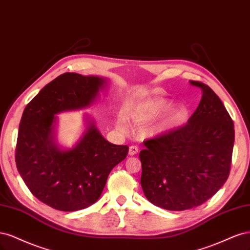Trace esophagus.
Segmentation results:
<instances>
[{
  "instance_id": "esophagus-1",
  "label": "esophagus",
  "mask_w": 250,
  "mask_h": 250,
  "mask_svg": "<svg viewBox=\"0 0 250 250\" xmlns=\"http://www.w3.org/2000/svg\"><path fill=\"white\" fill-rule=\"evenodd\" d=\"M138 150H139V148L136 146H131L130 148H128V154H130L131 156H135L137 152H138Z\"/></svg>"
}]
</instances>
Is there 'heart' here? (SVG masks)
Listing matches in <instances>:
<instances>
[{
	"mask_svg": "<svg viewBox=\"0 0 250 250\" xmlns=\"http://www.w3.org/2000/svg\"><path fill=\"white\" fill-rule=\"evenodd\" d=\"M171 107V103L163 98H156L147 101H143L139 103H135L130 104L126 109V119L124 116H119L117 118V127L120 131L126 132L130 130L131 125L135 127H140L144 125L150 123L151 120L156 119L161 114L169 108L162 119L158 123L156 130L158 132H164L170 128L176 127L183 125L187 119V110L182 106ZM129 123H127V122Z\"/></svg>",
	"mask_w": 250,
	"mask_h": 250,
	"instance_id": "b5f03b06",
	"label": "heart"
}]
</instances>
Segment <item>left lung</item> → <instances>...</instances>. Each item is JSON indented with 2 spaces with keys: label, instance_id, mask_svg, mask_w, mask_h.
Returning a JSON list of instances; mask_svg holds the SVG:
<instances>
[{
  "label": "left lung",
  "instance_id": "8db88e82",
  "mask_svg": "<svg viewBox=\"0 0 250 250\" xmlns=\"http://www.w3.org/2000/svg\"><path fill=\"white\" fill-rule=\"evenodd\" d=\"M188 123L143 141L141 187L152 205L184 211L211 198L227 182L235 141L232 119L208 85Z\"/></svg>",
  "mask_w": 250,
  "mask_h": 250
}]
</instances>
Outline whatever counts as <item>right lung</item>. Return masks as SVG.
I'll return each mask as SVG.
<instances>
[{
    "label": "right lung",
    "instance_id": "add662e5",
    "mask_svg": "<svg viewBox=\"0 0 250 250\" xmlns=\"http://www.w3.org/2000/svg\"><path fill=\"white\" fill-rule=\"evenodd\" d=\"M104 82L65 72L23 110L15 148L18 170L32 194L56 210L74 212L93 205L112 169L127 156V146L110 143L93 124L74 148L60 150L53 142L55 115L89 106Z\"/></svg>",
    "mask_w": 250,
    "mask_h": 250
}]
</instances>
